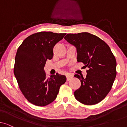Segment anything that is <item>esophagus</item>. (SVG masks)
Returning a JSON list of instances; mask_svg holds the SVG:
<instances>
[{
  "label": "esophagus",
  "instance_id": "1",
  "mask_svg": "<svg viewBox=\"0 0 127 127\" xmlns=\"http://www.w3.org/2000/svg\"><path fill=\"white\" fill-rule=\"evenodd\" d=\"M66 76L67 81H69V80H70V79H72L73 77V74L72 73H67L66 75Z\"/></svg>",
  "mask_w": 127,
  "mask_h": 127
}]
</instances>
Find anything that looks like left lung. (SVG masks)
Listing matches in <instances>:
<instances>
[{"instance_id":"left-lung-1","label":"left lung","mask_w":127,"mask_h":127,"mask_svg":"<svg viewBox=\"0 0 127 127\" xmlns=\"http://www.w3.org/2000/svg\"><path fill=\"white\" fill-rule=\"evenodd\" d=\"M64 39L76 47L77 61L88 68L86 77L74 76L81 81L74 97L84 105L99 103L110 91L116 76V61L110 47L99 37L88 32L69 33Z\"/></svg>"}]
</instances>
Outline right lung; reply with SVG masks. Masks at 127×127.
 Returning a JSON list of instances; mask_svg holds the SVG:
<instances>
[{"label":"right lung","instance_id":"right-lung-1","mask_svg":"<svg viewBox=\"0 0 127 127\" xmlns=\"http://www.w3.org/2000/svg\"><path fill=\"white\" fill-rule=\"evenodd\" d=\"M66 33H36L26 38L17 51L14 73L19 87L27 99L38 106H44L56 99L65 76L57 73L47 78L44 67L53 58V48Z\"/></svg>","mask_w":127,"mask_h":127}]
</instances>
